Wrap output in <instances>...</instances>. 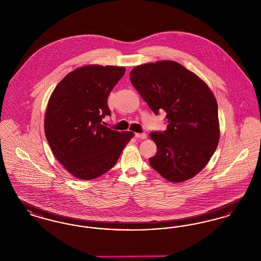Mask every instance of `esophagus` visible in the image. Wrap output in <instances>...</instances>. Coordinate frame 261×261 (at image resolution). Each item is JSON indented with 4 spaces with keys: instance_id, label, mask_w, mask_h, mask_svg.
Wrapping results in <instances>:
<instances>
[{
    "instance_id": "34e87169",
    "label": "esophagus",
    "mask_w": 261,
    "mask_h": 261,
    "mask_svg": "<svg viewBox=\"0 0 261 261\" xmlns=\"http://www.w3.org/2000/svg\"><path fill=\"white\" fill-rule=\"evenodd\" d=\"M135 137H136L137 139H142V140H144V139L147 138V135H146L145 133H136Z\"/></svg>"
}]
</instances>
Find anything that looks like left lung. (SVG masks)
I'll return each mask as SVG.
<instances>
[{
  "label": "left lung",
  "mask_w": 261,
  "mask_h": 261,
  "mask_svg": "<svg viewBox=\"0 0 261 261\" xmlns=\"http://www.w3.org/2000/svg\"><path fill=\"white\" fill-rule=\"evenodd\" d=\"M130 79L152 112H166L167 129L149 134L158 147L150 166L173 183L195 177L210 162L220 136L217 101L211 89L173 61L138 65Z\"/></svg>",
  "instance_id": "1"
}]
</instances>
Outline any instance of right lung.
I'll return each instance as SVG.
<instances>
[{"mask_svg":"<svg viewBox=\"0 0 261 261\" xmlns=\"http://www.w3.org/2000/svg\"><path fill=\"white\" fill-rule=\"evenodd\" d=\"M124 73L121 66L85 65L66 75L50 95L45 135L56 159L78 179L108 172L134 136L101 124L111 115L108 97Z\"/></svg>","mask_w":261,"mask_h":261,"instance_id":"right-lung-1","label":"right lung"}]
</instances>
